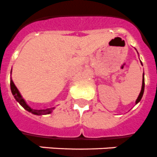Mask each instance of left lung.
<instances>
[{
	"label": "left lung",
	"mask_w": 157,
	"mask_h": 157,
	"mask_svg": "<svg viewBox=\"0 0 157 157\" xmlns=\"http://www.w3.org/2000/svg\"><path fill=\"white\" fill-rule=\"evenodd\" d=\"M142 64V63H141ZM144 74H143V80H142V87H141V90H140V93L139 96H138L136 101V105L137 103H139L140 101L141 100L142 97H143L144 94Z\"/></svg>",
	"instance_id": "left-lung-1"
}]
</instances>
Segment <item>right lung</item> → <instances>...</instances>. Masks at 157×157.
<instances>
[{"label": "right lung", "mask_w": 157, "mask_h": 157, "mask_svg": "<svg viewBox=\"0 0 157 157\" xmlns=\"http://www.w3.org/2000/svg\"><path fill=\"white\" fill-rule=\"evenodd\" d=\"M10 87H11L12 93H13V97L14 98L16 99V101H17L18 103L21 105L22 107L25 109V110H27V111L29 112V113H32L33 114H34V115L40 116V115H46V114H49V113H52V109H54V108H51V109H40V110L32 109V108H30L29 106L26 104L25 101V100L23 99V97H21V93H19L17 88L16 85H14L13 81H12V79H11V81H10Z\"/></svg>", "instance_id": "add662e5"}]
</instances>
